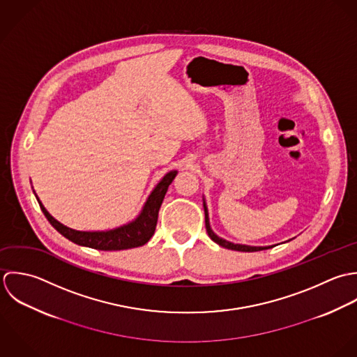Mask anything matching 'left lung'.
Wrapping results in <instances>:
<instances>
[{"instance_id":"obj_1","label":"left lung","mask_w":357,"mask_h":357,"mask_svg":"<svg viewBox=\"0 0 357 357\" xmlns=\"http://www.w3.org/2000/svg\"><path fill=\"white\" fill-rule=\"evenodd\" d=\"M204 213H206V229H207V233H208V236L211 237V240L215 241L216 244H219L220 247H225V248H227V250H234V251H243V252H254V251H262V250L272 248V247H250V245L233 244V243H229V241H226V240L218 237L214 231L211 230V227H210V220H208V213H207L206 204H204Z\"/></svg>"}]
</instances>
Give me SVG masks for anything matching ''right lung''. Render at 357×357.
Returning a JSON list of instances; mask_svg holds the SVG:
<instances>
[{"label": "right lung", "mask_w": 357, "mask_h": 357, "mask_svg": "<svg viewBox=\"0 0 357 357\" xmlns=\"http://www.w3.org/2000/svg\"><path fill=\"white\" fill-rule=\"evenodd\" d=\"M176 175V171L168 172L161 182L155 186V189L149 196L141 215L131 223L124 225L121 227H117L114 230L107 231H78L70 229L61 222H58L55 218H52L50 213L44 208L41 202L38 200V204L41 207V211L45 215V218L50 220V223L66 238H69L73 243L100 251H120V250H128L135 248L146 244L151 236L154 234L158 211L162 204L164 196L167 193L168 186L174 181ZM37 197V196H36Z\"/></svg>", "instance_id": "right-lung-1"}]
</instances>
